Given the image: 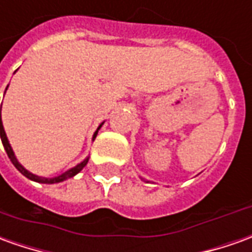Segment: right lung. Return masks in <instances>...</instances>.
Here are the masks:
<instances>
[{"label": "right lung", "mask_w": 252, "mask_h": 252, "mask_svg": "<svg viewBox=\"0 0 252 252\" xmlns=\"http://www.w3.org/2000/svg\"><path fill=\"white\" fill-rule=\"evenodd\" d=\"M16 72V71H15ZM9 86V85H8ZM8 86H6V89H8ZM6 89H5V92H6ZM1 108H2V103H1ZM104 122L97 127V130L94 131V134H93V138H92V141H94V138H96L97 133H98V130H100V127L103 126ZM1 141H2V145L3 148H5V151H6V154H8V158L10 159V162L13 163V166L16 167L22 174H23L24 177H27L29 180H31V181H35V182H39V184H57V182H63L65 181V180H68V178H72L74 176H76L81 170L88 164V162H89V156H86L85 159H83L82 162L78 163L76 166H74V167H71V169H68L67 171H64V173H62L60 176H56V177H39V176H35V174H32L31 171H29L27 169H24L23 166L20 164V162L17 160L16 155H15V152H13V149H12V147H10L9 144V140H8V137H6V133H5V129H3V125H2V119H1Z\"/></svg>", "instance_id": "add662e5"}]
</instances>
